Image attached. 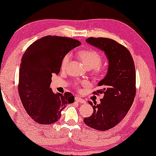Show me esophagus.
I'll return each instance as SVG.
<instances>
[{"mask_svg":"<svg viewBox=\"0 0 156 156\" xmlns=\"http://www.w3.org/2000/svg\"><path fill=\"white\" fill-rule=\"evenodd\" d=\"M75 100H76V102H78L80 103H86V101L82 99V98H81L80 97H79V96H75Z\"/></svg>","mask_w":156,"mask_h":156,"instance_id":"1","label":"esophagus"}]
</instances>
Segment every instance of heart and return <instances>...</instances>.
<instances>
[{
    "label": "heart",
    "instance_id": "obj_1",
    "mask_svg": "<svg viewBox=\"0 0 156 156\" xmlns=\"http://www.w3.org/2000/svg\"><path fill=\"white\" fill-rule=\"evenodd\" d=\"M72 54H66L63 56L61 61V68L64 69L68 66L70 61ZM79 57L84 64L86 68L93 69V74L98 78H103L108 73L109 68L107 65H101L102 56L100 52L95 49L82 50L79 53ZM75 86L79 87L78 83H75Z\"/></svg>",
    "mask_w": 156,
    "mask_h": 156
}]
</instances>
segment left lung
<instances>
[{"instance_id": "left-lung-1", "label": "left lung", "mask_w": 156, "mask_h": 156, "mask_svg": "<svg viewBox=\"0 0 156 156\" xmlns=\"http://www.w3.org/2000/svg\"><path fill=\"white\" fill-rule=\"evenodd\" d=\"M88 44L105 52L109 59L107 75L98 83L101 89L93 94L103 93L100 103H88L93 108L90 117L83 119L86 125L98 130H107L116 126L128 113L136 95V73L134 61L126 47L105 37H88Z\"/></svg>"}]
</instances>
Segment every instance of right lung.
Wrapping results in <instances>:
<instances>
[{"instance_id":"obj_1","label":"right lung","mask_w":156,"mask_h":156,"mask_svg":"<svg viewBox=\"0 0 156 156\" xmlns=\"http://www.w3.org/2000/svg\"><path fill=\"white\" fill-rule=\"evenodd\" d=\"M80 44L73 38L47 35L31 44L23 55L19 94L26 112L37 123L48 125L58 121L62 110L74 102L71 93L55 94L50 83L52 75L60 73L63 56Z\"/></svg>"}]
</instances>
